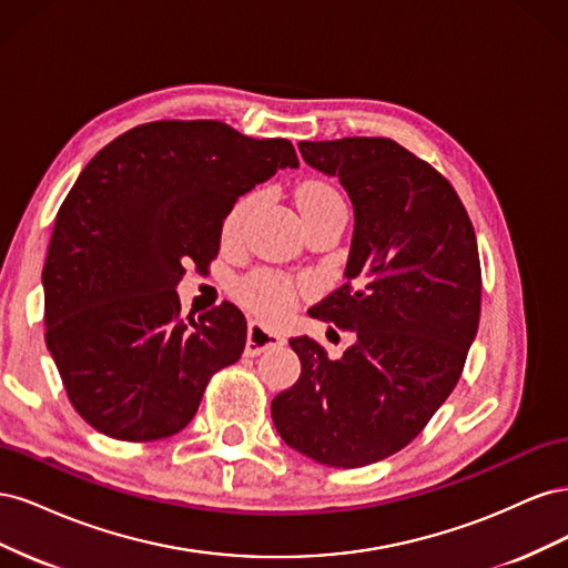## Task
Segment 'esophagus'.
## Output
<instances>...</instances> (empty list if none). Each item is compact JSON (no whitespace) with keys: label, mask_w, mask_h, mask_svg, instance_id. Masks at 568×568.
Listing matches in <instances>:
<instances>
[{"label":"esophagus","mask_w":568,"mask_h":568,"mask_svg":"<svg viewBox=\"0 0 568 568\" xmlns=\"http://www.w3.org/2000/svg\"><path fill=\"white\" fill-rule=\"evenodd\" d=\"M282 343H284V338H282L280 334L267 332L263 324H257V322H251V324H248L246 355L255 357V355H261V353H265V351H270V348L282 346Z\"/></svg>","instance_id":"1"}]
</instances>
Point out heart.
Segmentation results:
<instances>
[{"instance_id": "1", "label": "heart", "mask_w": 568, "mask_h": 568, "mask_svg": "<svg viewBox=\"0 0 568 568\" xmlns=\"http://www.w3.org/2000/svg\"><path fill=\"white\" fill-rule=\"evenodd\" d=\"M329 199H338V194L329 184L322 182H307L298 189V205H313L320 201H329ZM255 205V196H244L239 199L232 211L227 213L225 222H222V239L225 242H236L242 236L246 220L253 213ZM236 296L242 301L251 313H255L261 320L267 322H280L284 320L291 311H294L301 288L296 282H291L284 274L277 272H255L251 277H246L236 288Z\"/></svg>"}]
</instances>
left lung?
I'll return each mask as SVG.
<instances>
[{"mask_svg": "<svg viewBox=\"0 0 568 568\" xmlns=\"http://www.w3.org/2000/svg\"><path fill=\"white\" fill-rule=\"evenodd\" d=\"M355 209L348 282L311 317L355 332L329 359L291 338L298 382L272 400L288 448L326 467H367L415 440L457 386L480 317L474 225L453 184L388 136L301 142Z\"/></svg>", "mask_w": 568, "mask_h": 568, "instance_id": "8db88e82", "label": "left lung"}]
</instances>
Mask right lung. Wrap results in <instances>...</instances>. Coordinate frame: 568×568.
<instances>
[{"instance_id": "1", "label": "right lung", "mask_w": 568, "mask_h": 568, "mask_svg": "<svg viewBox=\"0 0 568 568\" xmlns=\"http://www.w3.org/2000/svg\"><path fill=\"white\" fill-rule=\"evenodd\" d=\"M282 168L288 140H253L220 120H156L84 165L57 213L42 270L44 341L68 400L99 434L173 436L211 376L246 346V320L220 303L182 320L175 286L209 267L239 196Z\"/></svg>"}]
</instances>
